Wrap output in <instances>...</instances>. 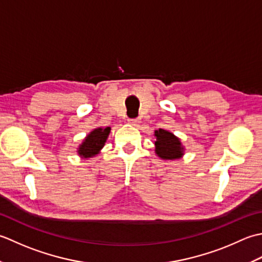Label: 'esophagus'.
I'll return each mask as SVG.
<instances>
[{"label": "esophagus", "mask_w": 262, "mask_h": 262, "mask_svg": "<svg viewBox=\"0 0 262 262\" xmlns=\"http://www.w3.org/2000/svg\"><path fill=\"white\" fill-rule=\"evenodd\" d=\"M127 122H129L130 124L137 126L139 123H140V120H139V119H129V120H127Z\"/></svg>", "instance_id": "1"}]
</instances>
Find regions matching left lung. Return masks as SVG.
<instances>
[{
  "mask_svg": "<svg viewBox=\"0 0 262 262\" xmlns=\"http://www.w3.org/2000/svg\"><path fill=\"white\" fill-rule=\"evenodd\" d=\"M157 140L155 142L156 146V154L163 159H176L181 158L183 155V147L181 146L179 138H176L173 133L164 129H158L155 131Z\"/></svg>",
  "mask_w": 262,
  "mask_h": 262,
  "instance_id": "8db88e82",
  "label": "left lung"
}]
</instances>
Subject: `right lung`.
Returning a JSON list of instances; mask_svg holds the SVG:
<instances>
[{
    "instance_id": "right-lung-1",
    "label": "right lung",
    "mask_w": 262,
    "mask_h": 262,
    "mask_svg": "<svg viewBox=\"0 0 262 262\" xmlns=\"http://www.w3.org/2000/svg\"><path fill=\"white\" fill-rule=\"evenodd\" d=\"M111 127L107 126L103 129V127H98L95 129L87 136L84 139L82 145L79 147V155L84 158L93 157L95 155H97L101 148L104 147L106 139H107L110 135Z\"/></svg>"
}]
</instances>
